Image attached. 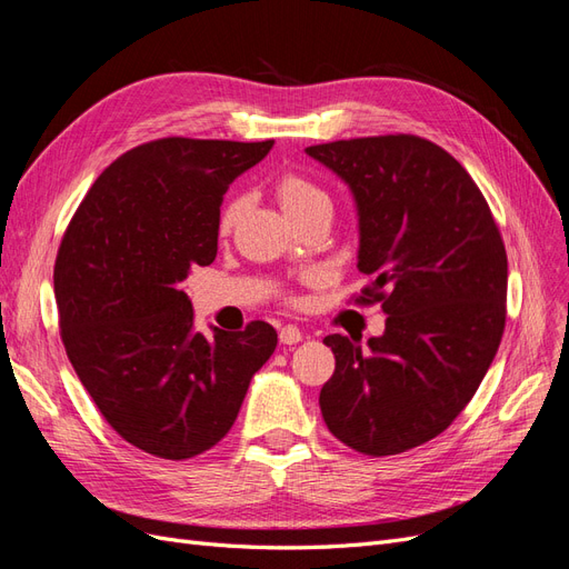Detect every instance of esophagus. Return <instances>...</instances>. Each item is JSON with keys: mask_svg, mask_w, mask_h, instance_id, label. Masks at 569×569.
<instances>
[{"mask_svg": "<svg viewBox=\"0 0 569 569\" xmlns=\"http://www.w3.org/2000/svg\"><path fill=\"white\" fill-rule=\"evenodd\" d=\"M301 339H303V332L297 325H284L280 330V341L287 343V347H291V343H299Z\"/></svg>", "mask_w": 569, "mask_h": 569, "instance_id": "1", "label": "esophagus"}]
</instances>
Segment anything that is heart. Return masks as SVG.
Returning a JSON list of instances; mask_svg holds the SVG:
<instances>
[{
	"label": "heart",
	"mask_w": 569,
	"mask_h": 569,
	"mask_svg": "<svg viewBox=\"0 0 569 569\" xmlns=\"http://www.w3.org/2000/svg\"><path fill=\"white\" fill-rule=\"evenodd\" d=\"M274 194H278L280 206L287 211V216L291 220H299L306 211H311L313 206L327 203V197H325L322 189L313 180H308L306 176L297 173V170H284V173L274 178ZM239 211H242V199H239V197L228 199L226 206H222L220 216H218V230L222 234L232 230ZM303 280L316 282L318 274L308 272V274H303Z\"/></svg>",
	"instance_id": "1"
}]
</instances>
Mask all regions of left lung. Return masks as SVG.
Wrapping results in <instances>:
<instances>
[{"label":"left lung","instance_id":"obj_1","mask_svg":"<svg viewBox=\"0 0 569 569\" xmlns=\"http://www.w3.org/2000/svg\"><path fill=\"white\" fill-rule=\"evenodd\" d=\"M306 153L349 184L358 270L375 278L356 303L389 316L368 347L325 337L337 366L322 418L358 453H403L441 435L485 380L506 330L503 239L468 170L425 137H356Z\"/></svg>","mask_w":569,"mask_h":569}]
</instances>
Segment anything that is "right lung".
Instances as JSON below:
<instances>
[{
    "mask_svg": "<svg viewBox=\"0 0 569 569\" xmlns=\"http://www.w3.org/2000/svg\"><path fill=\"white\" fill-rule=\"evenodd\" d=\"M266 142L163 137L118 157L68 222L54 266L61 341L104 420L157 458L187 460L230 432L251 377L278 347L244 332L194 330L182 291L218 253L222 194Z\"/></svg>",
    "mask_w": 569,
    "mask_h": 569,
    "instance_id": "right-lung-1",
    "label": "right lung"
}]
</instances>
